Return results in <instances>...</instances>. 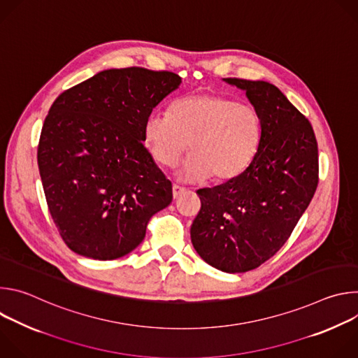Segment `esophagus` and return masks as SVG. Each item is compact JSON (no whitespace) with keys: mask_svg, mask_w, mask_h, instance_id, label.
<instances>
[{"mask_svg":"<svg viewBox=\"0 0 358 358\" xmlns=\"http://www.w3.org/2000/svg\"><path fill=\"white\" fill-rule=\"evenodd\" d=\"M187 192V188H184V187H180V185H173V196H174V199H177V198H180L182 194H185Z\"/></svg>","mask_w":358,"mask_h":358,"instance_id":"34e87169","label":"esophagus"}]
</instances>
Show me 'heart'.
<instances>
[{
    "label": "heart",
    "mask_w": 358,
    "mask_h": 358,
    "mask_svg": "<svg viewBox=\"0 0 358 358\" xmlns=\"http://www.w3.org/2000/svg\"><path fill=\"white\" fill-rule=\"evenodd\" d=\"M143 133L151 157L163 167L174 166L189 143L191 155L177 170L180 180L227 182L257 156L262 122L252 106L232 97L199 93L176 100L169 115L150 113Z\"/></svg>",
    "instance_id": "1"
}]
</instances>
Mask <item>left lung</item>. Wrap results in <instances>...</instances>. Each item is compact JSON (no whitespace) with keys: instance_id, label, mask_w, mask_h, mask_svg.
<instances>
[{"instance_id":"left-lung-1","label":"left lung","mask_w":358,"mask_h":358,"mask_svg":"<svg viewBox=\"0 0 358 358\" xmlns=\"http://www.w3.org/2000/svg\"><path fill=\"white\" fill-rule=\"evenodd\" d=\"M246 92L262 122L257 156L236 178L196 191L191 225L199 257L227 273L258 268L285 245L319 182L317 141L310 122L265 80L224 79Z\"/></svg>"}]
</instances>
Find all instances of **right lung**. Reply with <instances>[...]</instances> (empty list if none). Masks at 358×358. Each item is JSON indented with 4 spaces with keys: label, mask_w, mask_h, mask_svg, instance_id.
<instances>
[{
    "label": "right lung",
    "mask_w": 358,
    "mask_h": 358,
    "mask_svg": "<svg viewBox=\"0 0 358 358\" xmlns=\"http://www.w3.org/2000/svg\"><path fill=\"white\" fill-rule=\"evenodd\" d=\"M181 85L173 72L106 69L65 90L45 117L39 176L52 220L80 257L136 249L173 187L143 144L144 122Z\"/></svg>",
    "instance_id": "add662e5"
}]
</instances>
